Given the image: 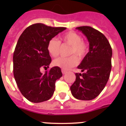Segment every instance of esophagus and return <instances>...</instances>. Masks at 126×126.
Returning <instances> with one entry per match:
<instances>
[{"instance_id":"esophagus-1","label":"esophagus","mask_w":126,"mask_h":126,"mask_svg":"<svg viewBox=\"0 0 126 126\" xmlns=\"http://www.w3.org/2000/svg\"><path fill=\"white\" fill-rule=\"evenodd\" d=\"M62 73L63 74H65V73H66V71H65V70L64 69H62Z\"/></svg>"}]
</instances>
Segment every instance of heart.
<instances>
[{
    "mask_svg": "<svg viewBox=\"0 0 126 126\" xmlns=\"http://www.w3.org/2000/svg\"><path fill=\"white\" fill-rule=\"evenodd\" d=\"M63 44L70 46L69 54H75L79 59H83L88 50L86 43L82 40L81 36L75 32H68L64 33L61 37ZM61 49V42L55 38H52L47 44V50L50 55L53 57L58 56ZM71 55L69 57H59L53 61V65L59 67L63 69L75 66L78 63V59L76 56Z\"/></svg>",
    "mask_w": 126,
    "mask_h": 126,
    "instance_id": "obj_1",
    "label": "heart"
}]
</instances>
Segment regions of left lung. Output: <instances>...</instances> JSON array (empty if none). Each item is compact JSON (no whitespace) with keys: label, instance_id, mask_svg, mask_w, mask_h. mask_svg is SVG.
Here are the masks:
<instances>
[{"label":"left lung","instance_id":"8db88e82","mask_svg":"<svg viewBox=\"0 0 126 126\" xmlns=\"http://www.w3.org/2000/svg\"><path fill=\"white\" fill-rule=\"evenodd\" d=\"M77 30L86 36L89 52L78 68L83 73H76V81L71 86L74 98L91 100L98 96L110 77L112 50L103 34L90 26H80Z\"/></svg>","mask_w":126,"mask_h":126}]
</instances>
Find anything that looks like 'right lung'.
Returning <instances> with one entry per match:
<instances>
[{"label":"right lung","mask_w":126,"mask_h":126,"mask_svg":"<svg viewBox=\"0 0 126 126\" xmlns=\"http://www.w3.org/2000/svg\"><path fill=\"white\" fill-rule=\"evenodd\" d=\"M65 29L36 23L26 28L19 38L13 55V73L19 90L30 102H45L53 95L55 81L62 76L61 68L53 67L44 74L40 69L48 68L52 61L48 41Z\"/></svg>","instance_id":"add662e5"}]
</instances>
